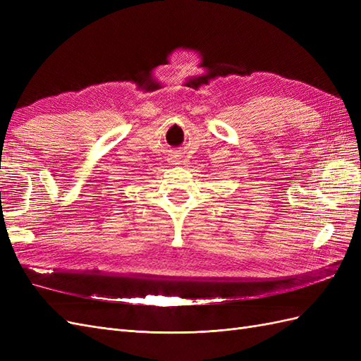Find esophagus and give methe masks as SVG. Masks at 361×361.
<instances>
[{
    "label": "esophagus",
    "instance_id": "esophagus-1",
    "mask_svg": "<svg viewBox=\"0 0 361 361\" xmlns=\"http://www.w3.org/2000/svg\"><path fill=\"white\" fill-rule=\"evenodd\" d=\"M173 162H174V164H179V162H180V158H179V157H173Z\"/></svg>",
    "mask_w": 361,
    "mask_h": 361
}]
</instances>
